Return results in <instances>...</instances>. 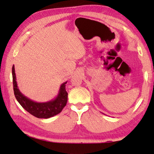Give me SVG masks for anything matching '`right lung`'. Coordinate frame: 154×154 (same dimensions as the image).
Masks as SVG:
<instances>
[{
  "label": "right lung",
  "instance_id": "obj_1",
  "mask_svg": "<svg viewBox=\"0 0 154 154\" xmlns=\"http://www.w3.org/2000/svg\"><path fill=\"white\" fill-rule=\"evenodd\" d=\"M12 80L13 89L16 100L26 111L35 117L48 119L55 116L62 111L67 103L68 93L66 90V84L67 82H63L60 85L59 93L54 100L46 103H37L24 96L20 91L16 81L14 66H12Z\"/></svg>",
  "mask_w": 154,
  "mask_h": 154
}]
</instances>
